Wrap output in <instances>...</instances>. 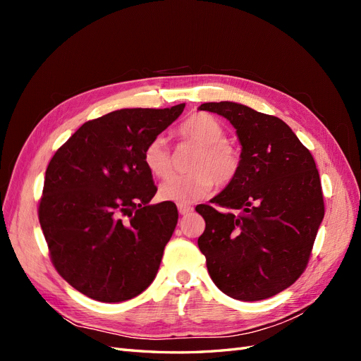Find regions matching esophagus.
I'll return each mask as SVG.
<instances>
[{
    "label": "esophagus",
    "mask_w": 361,
    "mask_h": 361,
    "mask_svg": "<svg viewBox=\"0 0 361 361\" xmlns=\"http://www.w3.org/2000/svg\"><path fill=\"white\" fill-rule=\"evenodd\" d=\"M178 211L180 215H188L194 211V207L190 204H178Z\"/></svg>",
    "instance_id": "esophagus-1"
}]
</instances>
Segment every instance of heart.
I'll return each instance as SVG.
<instances>
[{
    "label": "heart",
    "mask_w": 361,
    "mask_h": 361,
    "mask_svg": "<svg viewBox=\"0 0 361 361\" xmlns=\"http://www.w3.org/2000/svg\"><path fill=\"white\" fill-rule=\"evenodd\" d=\"M179 135L199 146L187 174L174 176L159 187V197L178 204H190L211 192L214 183L224 187L231 183L241 169V155L226 141L221 122L207 113L190 116L179 128ZM143 162L155 178H169L173 166L171 155L164 137L152 138L143 150Z\"/></svg>",
    "instance_id": "heart-1"
}]
</instances>
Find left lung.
I'll return each instance as SVG.
<instances>
[{
    "label": "left lung",
    "instance_id": "8db88e82",
    "mask_svg": "<svg viewBox=\"0 0 361 361\" xmlns=\"http://www.w3.org/2000/svg\"><path fill=\"white\" fill-rule=\"evenodd\" d=\"M236 129L238 176L199 204V248L207 272L228 297L259 301L285 290L307 267L324 218L319 173L310 152L279 117L236 102H206Z\"/></svg>",
    "mask_w": 361,
    "mask_h": 361
}]
</instances>
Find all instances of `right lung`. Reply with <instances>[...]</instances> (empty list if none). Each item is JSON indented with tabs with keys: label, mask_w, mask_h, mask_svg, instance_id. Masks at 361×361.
Here are the masks:
<instances>
[{
	"label": "right lung",
	"mask_w": 361,
	"mask_h": 361,
	"mask_svg": "<svg viewBox=\"0 0 361 361\" xmlns=\"http://www.w3.org/2000/svg\"><path fill=\"white\" fill-rule=\"evenodd\" d=\"M185 104L123 108L85 122L52 157L39 221L59 274L102 302L137 297L157 277L178 224L173 202L152 204L143 150Z\"/></svg>",
	"instance_id": "add662e5"
}]
</instances>
